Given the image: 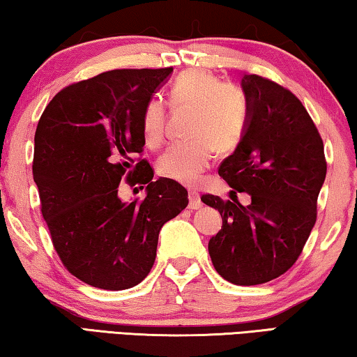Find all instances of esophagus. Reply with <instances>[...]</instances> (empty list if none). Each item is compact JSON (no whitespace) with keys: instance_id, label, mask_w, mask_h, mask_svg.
Wrapping results in <instances>:
<instances>
[{"instance_id":"obj_1","label":"esophagus","mask_w":357,"mask_h":357,"mask_svg":"<svg viewBox=\"0 0 357 357\" xmlns=\"http://www.w3.org/2000/svg\"><path fill=\"white\" fill-rule=\"evenodd\" d=\"M202 208V198L198 192L189 190V209H198Z\"/></svg>"}]
</instances>
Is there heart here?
<instances>
[{"mask_svg":"<svg viewBox=\"0 0 357 357\" xmlns=\"http://www.w3.org/2000/svg\"><path fill=\"white\" fill-rule=\"evenodd\" d=\"M173 108H192L189 135L185 142L172 144L160 155L157 170L179 184H195L219 153H231L239 146L249 126L250 108L243 89L223 83L204 69H190L172 84ZM168 110L160 99L146 102L142 114V134L151 148L160 146L167 132Z\"/></svg>","mask_w":357,"mask_h":357,"instance_id":"1","label":"heart"}]
</instances>
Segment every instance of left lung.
Wrapping results in <instances>:
<instances>
[{
    "label": "left lung",
    "mask_w": 357,
    "mask_h": 357,
    "mask_svg": "<svg viewBox=\"0 0 357 357\" xmlns=\"http://www.w3.org/2000/svg\"><path fill=\"white\" fill-rule=\"evenodd\" d=\"M247 132L219 167V174L250 204L206 195L222 215L208 250L217 273L234 285L274 280L299 258L317 222L318 193L326 178L321 135L305 107L269 78L245 75Z\"/></svg>",
    "instance_id": "8db88e82"
}]
</instances>
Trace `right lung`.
Segmentation results:
<instances>
[{"label": "right lung", "instance_id": "obj_1", "mask_svg": "<svg viewBox=\"0 0 357 357\" xmlns=\"http://www.w3.org/2000/svg\"><path fill=\"white\" fill-rule=\"evenodd\" d=\"M172 72H102L63 88L39 119L33 176L42 215L64 268L91 287L138 285L154 264L160 228L189 203L183 185L153 181L148 160L134 159L144 146L143 108ZM121 180L146 186L147 197L121 202Z\"/></svg>", "mask_w": 357, "mask_h": 357}]
</instances>
